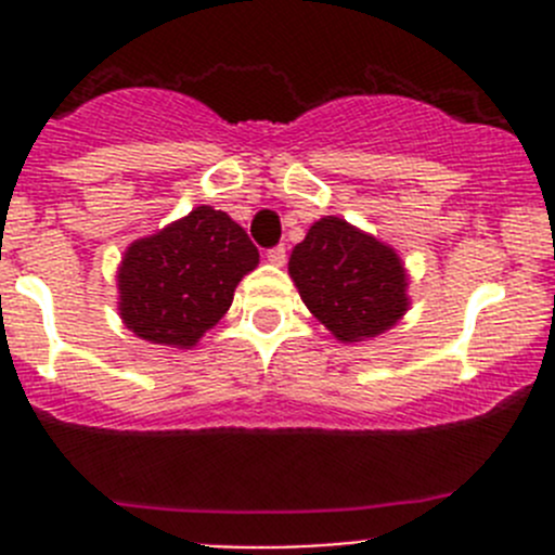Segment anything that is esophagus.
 <instances>
[{
    "label": "esophagus",
    "instance_id": "1",
    "mask_svg": "<svg viewBox=\"0 0 555 555\" xmlns=\"http://www.w3.org/2000/svg\"><path fill=\"white\" fill-rule=\"evenodd\" d=\"M268 262H271V266H284V262H287V249H284V246L268 249Z\"/></svg>",
    "mask_w": 555,
    "mask_h": 555
}]
</instances>
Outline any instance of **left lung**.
Here are the masks:
<instances>
[{"label": "left lung", "instance_id": "obj_1", "mask_svg": "<svg viewBox=\"0 0 555 555\" xmlns=\"http://www.w3.org/2000/svg\"><path fill=\"white\" fill-rule=\"evenodd\" d=\"M289 279L340 344L373 340L411 309L408 271L395 246L340 217H322L289 255Z\"/></svg>", "mask_w": 555, "mask_h": 555}]
</instances>
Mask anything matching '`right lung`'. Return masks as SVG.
Instances as JSON below:
<instances>
[{
	"mask_svg": "<svg viewBox=\"0 0 555 555\" xmlns=\"http://www.w3.org/2000/svg\"><path fill=\"white\" fill-rule=\"evenodd\" d=\"M257 262L260 251L238 222L195 206L128 244L117 266V311L137 338L193 349L225 317L238 282Z\"/></svg>",
	"mask_w": 555,
	"mask_h": 555,
	"instance_id": "right-lung-1",
	"label": "right lung"
}]
</instances>
